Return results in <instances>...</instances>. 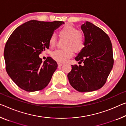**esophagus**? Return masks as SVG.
<instances>
[{
    "label": "esophagus",
    "instance_id": "obj_1",
    "mask_svg": "<svg viewBox=\"0 0 126 126\" xmlns=\"http://www.w3.org/2000/svg\"><path fill=\"white\" fill-rule=\"evenodd\" d=\"M58 67H62L63 65V64L61 63H58Z\"/></svg>",
    "mask_w": 126,
    "mask_h": 126
}]
</instances>
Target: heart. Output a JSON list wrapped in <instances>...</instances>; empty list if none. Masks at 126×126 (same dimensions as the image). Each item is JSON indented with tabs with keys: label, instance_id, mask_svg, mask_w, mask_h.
<instances>
[{
	"label": "heart",
	"instance_id": "heart-1",
	"mask_svg": "<svg viewBox=\"0 0 126 126\" xmlns=\"http://www.w3.org/2000/svg\"><path fill=\"white\" fill-rule=\"evenodd\" d=\"M59 37L65 40L63 44V49L55 50L51 53L52 58L58 62L63 63L73 56V51L79 52L85 47V38L79 30L73 26L68 25L59 30ZM57 38L55 33L51 34L49 40V45L55 47Z\"/></svg>",
	"mask_w": 126,
	"mask_h": 126
}]
</instances>
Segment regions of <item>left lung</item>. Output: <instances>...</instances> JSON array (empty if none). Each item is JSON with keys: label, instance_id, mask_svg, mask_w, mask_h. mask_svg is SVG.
Here are the masks:
<instances>
[{"label": "left lung", "instance_id": "1", "mask_svg": "<svg viewBox=\"0 0 126 126\" xmlns=\"http://www.w3.org/2000/svg\"><path fill=\"white\" fill-rule=\"evenodd\" d=\"M85 36V47L75 58L83 65H71L67 76L78 91L97 90L106 82L114 64L112 45L104 31L90 22L81 25Z\"/></svg>", "mask_w": 126, "mask_h": 126}]
</instances>
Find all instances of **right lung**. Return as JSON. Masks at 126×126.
Returning a JSON list of instances; mask_svg holds the SVG:
<instances>
[{
    "mask_svg": "<svg viewBox=\"0 0 126 126\" xmlns=\"http://www.w3.org/2000/svg\"><path fill=\"white\" fill-rule=\"evenodd\" d=\"M63 21L31 20L19 26L10 36L4 57L8 75L18 86L33 92L49 84L57 63L51 57L43 62L39 54L49 47V40Z\"/></svg>",
    "mask_w": 126,
    "mask_h": 126,
    "instance_id": "1",
    "label": "right lung"
}]
</instances>
